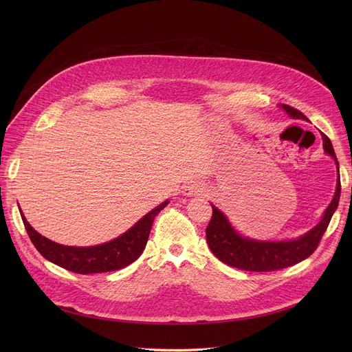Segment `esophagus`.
I'll use <instances>...</instances> for the list:
<instances>
[{"label": "esophagus", "instance_id": "obj_1", "mask_svg": "<svg viewBox=\"0 0 352 352\" xmlns=\"http://www.w3.org/2000/svg\"><path fill=\"white\" fill-rule=\"evenodd\" d=\"M204 192V188L197 184H188L184 186V195L186 196H197Z\"/></svg>", "mask_w": 352, "mask_h": 352}]
</instances>
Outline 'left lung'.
Segmentation results:
<instances>
[{
  "mask_svg": "<svg viewBox=\"0 0 352 352\" xmlns=\"http://www.w3.org/2000/svg\"><path fill=\"white\" fill-rule=\"evenodd\" d=\"M280 107L291 118L308 121V118L302 113L287 104H280ZM322 139H323L324 152L334 160L338 171V179H337L334 196L331 199L330 205L324 210L322 220L308 232L295 239L261 241V239L248 238L241 235L232 227L227 216L214 205H212L213 216L206 228V239L213 255L219 261L241 270L273 272V270L284 269V267L302 262L304 259L309 258L315 252V249L318 248L322 239V235L324 234L338 206L340 193H341L340 170H338L340 167H338V162L334 153L333 144L324 133H322Z\"/></svg>",
  "mask_w": 352,
  "mask_h": 352,
  "instance_id": "8db88e82",
  "label": "left lung"
}]
</instances>
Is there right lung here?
I'll use <instances>...</instances> for the list:
<instances>
[{
    "label": "right lung",
    "mask_w": 352,
    "mask_h": 352,
    "mask_svg": "<svg viewBox=\"0 0 352 352\" xmlns=\"http://www.w3.org/2000/svg\"><path fill=\"white\" fill-rule=\"evenodd\" d=\"M168 202L170 200H164L163 204L150 210L122 235L94 246H67L48 239L28 223L21 208L19 210L30 241L47 261L74 273L90 274L120 270L135 262L147 243L155 217Z\"/></svg>",
    "instance_id": "obj_1"
}]
</instances>
